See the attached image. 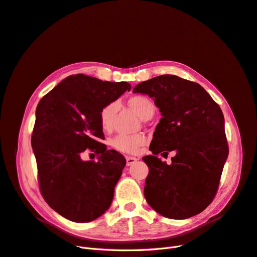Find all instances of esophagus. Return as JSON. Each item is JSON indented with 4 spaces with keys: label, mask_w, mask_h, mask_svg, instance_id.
Returning a JSON list of instances; mask_svg holds the SVG:
<instances>
[{
    "label": "esophagus",
    "mask_w": 257,
    "mask_h": 257,
    "mask_svg": "<svg viewBox=\"0 0 257 257\" xmlns=\"http://www.w3.org/2000/svg\"><path fill=\"white\" fill-rule=\"evenodd\" d=\"M137 160H138V159L135 158V157H130V156H127V157H126V166H127V167L132 166V164H134Z\"/></svg>",
    "instance_id": "esophagus-1"
}]
</instances>
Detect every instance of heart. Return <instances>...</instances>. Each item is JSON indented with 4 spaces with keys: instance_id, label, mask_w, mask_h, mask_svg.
<instances>
[{
    "instance_id": "heart-1",
    "label": "heart",
    "mask_w": 257,
    "mask_h": 257,
    "mask_svg": "<svg viewBox=\"0 0 257 257\" xmlns=\"http://www.w3.org/2000/svg\"><path fill=\"white\" fill-rule=\"evenodd\" d=\"M127 104L134 109L138 114V116L143 120L150 116H153L154 111H155V106H154L152 100L142 95L132 96L127 99ZM117 108L118 105L116 102H111V103H108L101 108L99 112V121L100 125L103 131L109 132L112 128ZM145 136H142L140 134L118 135L111 140V146L120 152L135 154L143 145H145Z\"/></svg>"
}]
</instances>
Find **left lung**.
<instances>
[{"label": "left lung", "instance_id": "obj_1", "mask_svg": "<svg viewBox=\"0 0 257 257\" xmlns=\"http://www.w3.org/2000/svg\"><path fill=\"white\" fill-rule=\"evenodd\" d=\"M133 93L149 95L162 118L150 145L153 155L145 197L164 217L186 219L212 202L229 155L224 118L219 105L201 85L174 75L141 82ZM174 150L172 163L157 155Z\"/></svg>", "mask_w": 257, "mask_h": 257}]
</instances>
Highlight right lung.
Returning <instances> with one entry per match:
<instances>
[{
  "mask_svg": "<svg viewBox=\"0 0 257 257\" xmlns=\"http://www.w3.org/2000/svg\"><path fill=\"white\" fill-rule=\"evenodd\" d=\"M126 90L127 82L76 75L39 102L32 147L40 190L48 206L66 219L89 222L110 207L126 160L100 142L104 134L99 112ZM86 150L98 153V161L82 160Z\"/></svg>",
  "mask_w": 257,
  "mask_h": 257,
  "instance_id": "1",
  "label": "right lung"
}]
</instances>
